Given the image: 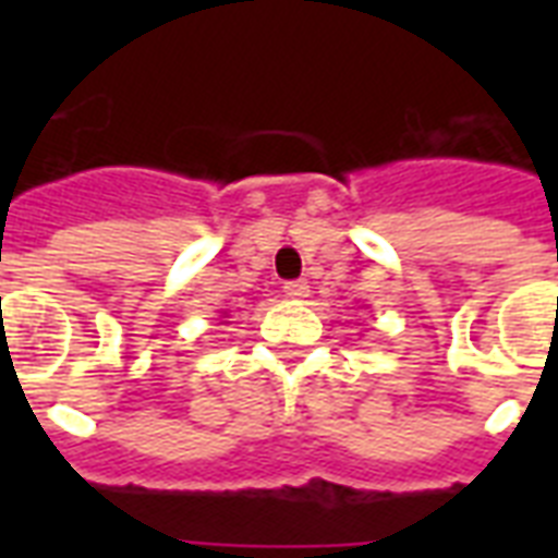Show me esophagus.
Masks as SVG:
<instances>
[{
    "label": "esophagus",
    "mask_w": 558,
    "mask_h": 558,
    "mask_svg": "<svg viewBox=\"0 0 558 558\" xmlns=\"http://www.w3.org/2000/svg\"><path fill=\"white\" fill-rule=\"evenodd\" d=\"M283 292H287V298H295V301H301V298L310 295V287H306L304 280H287V283H283Z\"/></svg>",
    "instance_id": "obj_1"
}]
</instances>
